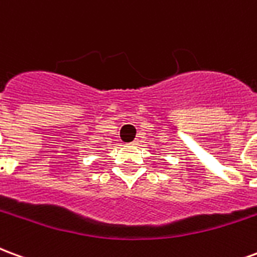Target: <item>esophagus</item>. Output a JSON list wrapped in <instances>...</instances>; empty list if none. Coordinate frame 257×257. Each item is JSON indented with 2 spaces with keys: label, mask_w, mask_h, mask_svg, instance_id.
<instances>
[{
  "label": "esophagus",
  "mask_w": 257,
  "mask_h": 257,
  "mask_svg": "<svg viewBox=\"0 0 257 257\" xmlns=\"http://www.w3.org/2000/svg\"><path fill=\"white\" fill-rule=\"evenodd\" d=\"M131 145L138 146V145H139V140H134V142H131Z\"/></svg>",
  "instance_id": "obj_1"
}]
</instances>
